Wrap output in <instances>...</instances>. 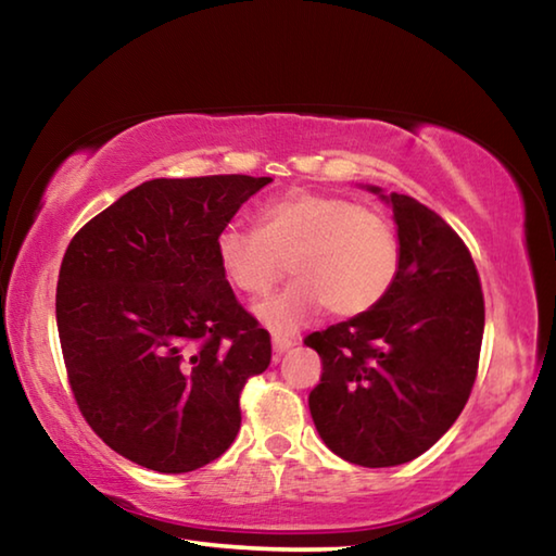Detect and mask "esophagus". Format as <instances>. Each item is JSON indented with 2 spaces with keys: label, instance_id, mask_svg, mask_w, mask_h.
I'll list each match as a JSON object with an SVG mask.
<instances>
[{
  "label": "esophagus",
  "instance_id": "34e87169",
  "mask_svg": "<svg viewBox=\"0 0 556 556\" xmlns=\"http://www.w3.org/2000/svg\"><path fill=\"white\" fill-rule=\"evenodd\" d=\"M296 341L294 338H289V336H281V333H275L271 336V348H275V353L277 355H281V353H287L291 345H294Z\"/></svg>",
  "mask_w": 556,
  "mask_h": 556
}]
</instances>
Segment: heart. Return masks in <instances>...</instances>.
I'll return each mask as SVG.
<instances>
[{"label":"heart","instance_id":"b5f03b06","mask_svg":"<svg viewBox=\"0 0 556 556\" xmlns=\"http://www.w3.org/2000/svg\"><path fill=\"white\" fill-rule=\"evenodd\" d=\"M215 255L230 285L252 299L267 296L287 271L281 294L257 308L271 331L291 333L326 306L338 318L372 312L400 275L402 244L378 208L316 191H291L262 205L257 230L228 225Z\"/></svg>","mask_w":556,"mask_h":556}]
</instances>
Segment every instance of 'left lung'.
Segmentation results:
<instances>
[{"mask_svg": "<svg viewBox=\"0 0 556 556\" xmlns=\"http://www.w3.org/2000/svg\"><path fill=\"white\" fill-rule=\"evenodd\" d=\"M380 193V188H372ZM400 275L372 312L304 338L321 357L308 394L314 425L355 466H400L431 448L473 390L485 304L456 230L409 195L392 193Z\"/></svg>", "mask_w": 556, "mask_h": 556, "instance_id": "8db88e82", "label": "left lung"}]
</instances>
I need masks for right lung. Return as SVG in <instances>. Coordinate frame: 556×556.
<instances>
[{
    "label": "right lung",
    "instance_id": "obj_1",
    "mask_svg": "<svg viewBox=\"0 0 556 556\" xmlns=\"http://www.w3.org/2000/svg\"><path fill=\"white\" fill-rule=\"evenodd\" d=\"M271 178H154L73 235L55 324L75 404L135 464L188 473L223 456L269 333L215 255L218 232Z\"/></svg>",
    "mask_w": 556,
    "mask_h": 556
}]
</instances>
